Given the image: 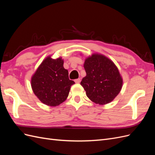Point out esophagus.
Returning a JSON list of instances; mask_svg holds the SVG:
<instances>
[{"mask_svg": "<svg viewBox=\"0 0 155 155\" xmlns=\"http://www.w3.org/2000/svg\"><path fill=\"white\" fill-rule=\"evenodd\" d=\"M74 81L76 82V83H79L81 82V79L80 78H78V79H75L74 80Z\"/></svg>", "mask_w": 155, "mask_h": 155, "instance_id": "1", "label": "esophagus"}]
</instances>
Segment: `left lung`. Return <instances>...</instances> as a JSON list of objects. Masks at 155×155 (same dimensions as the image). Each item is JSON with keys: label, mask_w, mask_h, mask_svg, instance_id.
Wrapping results in <instances>:
<instances>
[{"label": "left lung", "mask_w": 155, "mask_h": 155, "mask_svg": "<svg viewBox=\"0 0 155 155\" xmlns=\"http://www.w3.org/2000/svg\"><path fill=\"white\" fill-rule=\"evenodd\" d=\"M86 76L81 85L87 96L99 105H106L118 96L123 85V78L112 60L100 54H92L84 63Z\"/></svg>", "instance_id": "8db88e82"}]
</instances>
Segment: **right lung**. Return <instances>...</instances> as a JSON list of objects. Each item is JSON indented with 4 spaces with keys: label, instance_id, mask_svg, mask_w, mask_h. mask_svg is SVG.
Returning <instances> with one entry per match:
<instances>
[{
    "label": "right lung",
    "instance_id": "right-lung-1",
    "mask_svg": "<svg viewBox=\"0 0 155 155\" xmlns=\"http://www.w3.org/2000/svg\"><path fill=\"white\" fill-rule=\"evenodd\" d=\"M61 57L52 59L46 57L31 78L33 92L37 98L48 106H58L68 96L74 81L70 80L68 72L63 67Z\"/></svg>",
    "mask_w": 155,
    "mask_h": 155
}]
</instances>
